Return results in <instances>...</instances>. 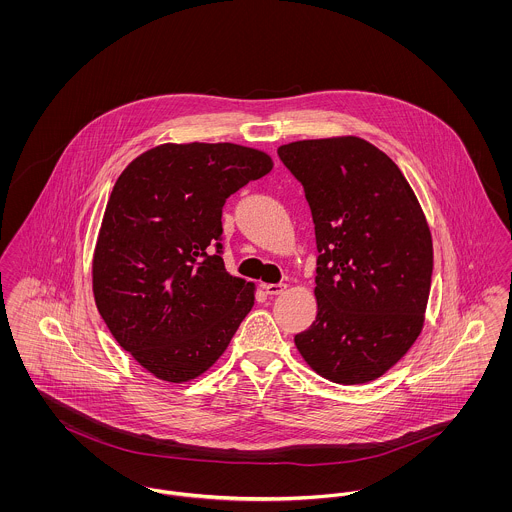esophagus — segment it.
Masks as SVG:
<instances>
[{
    "label": "esophagus",
    "mask_w": 512,
    "mask_h": 512,
    "mask_svg": "<svg viewBox=\"0 0 512 512\" xmlns=\"http://www.w3.org/2000/svg\"><path fill=\"white\" fill-rule=\"evenodd\" d=\"M263 288H265V292H267L269 296H276V294H282V292L286 290V284H284V282H276V284H263Z\"/></svg>",
    "instance_id": "obj_1"
}]
</instances>
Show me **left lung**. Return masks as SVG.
Here are the masks:
<instances>
[{
    "label": "left lung",
    "instance_id": "8db88e82",
    "mask_svg": "<svg viewBox=\"0 0 512 512\" xmlns=\"http://www.w3.org/2000/svg\"><path fill=\"white\" fill-rule=\"evenodd\" d=\"M278 158L304 187L317 245L315 321L294 337L337 384L380 378L423 329L433 239L407 179L370 142L300 140Z\"/></svg>",
    "mask_w": 512,
    "mask_h": 512
}]
</instances>
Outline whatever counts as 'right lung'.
Here are the masks:
<instances>
[{"mask_svg": "<svg viewBox=\"0 0 512 512\" xmlns=\"http://www.w3.org/2000/svg\"><path fill=\"white\" fill-rule=\"evenodd\" d=\"M273 169L253 148L163 144L134 159L107 202L93 255L97 310L118 345L165 382L208 370L253 308L228 275L226 198Z\"/></svg>", "mask_w": 512, "mask_h": 512, "instance_id": "right-lung-1", "label": "right lung"}]
</instances>
